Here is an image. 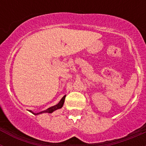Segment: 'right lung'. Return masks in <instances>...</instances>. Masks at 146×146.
Instances as JSON below:
<instances>
[{"instance_id": "obj_1", "label": "right lung", "mask_w": 146, "mask_h": 146, "mask_svg": "<svg viewBox=\"0 0 146 146\" xmlns=\"http://www.w3.org/2000/svg\"><path fill=\"white\" fill-rule=\"evenodd\" d=\"M65 97H66V96H64V97L62 98L61 100H60V101L56 105H54V106H52V107H50V108H49L48 109H47L46 110H44V111L40 112V113H33L34 115H38V114H40V113H52L53 111H55V110H58V109H60V108H61L62 107H63L64 101H65Z\"/></svg>"}]
</instances>
